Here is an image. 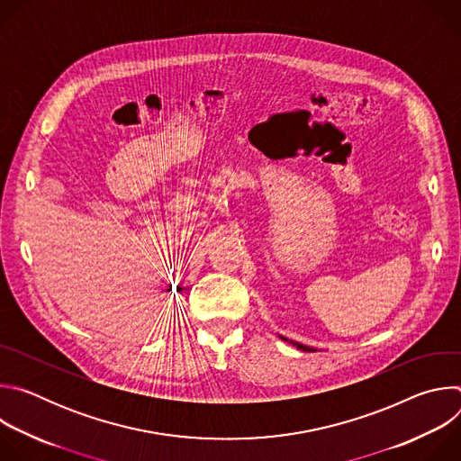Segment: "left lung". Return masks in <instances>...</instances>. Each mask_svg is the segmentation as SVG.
I'll return each mask as SVG.
<instances>
[{
    "instance_id": "8db88e82",
    "label": "left lung",
    "mask_w": 461,
    "mask_h": 461,
    "mask_svg": "<svg viewBox=\"0 0 461 461\" xmlns=\"http://www.w3.org/2000/svg\"><path fill=\"white\" fill-rule=\"evenodd\" d=\"M281 339H283V341H288L290 345L297 347V348H299V350H303V352H315V348H312V347H306V345H301V343H297V341H290V339H286V338H283V336H281Z\"/></svg>"
}]
</instances>
